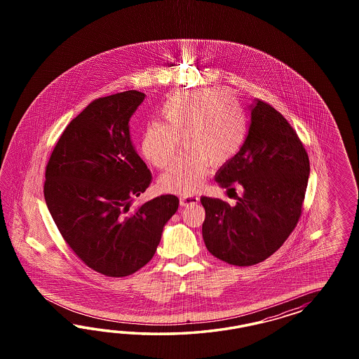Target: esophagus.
<instances>
[{
    "mask_svg": "<svg viewBox=\"0 0 359 359\" xmlns=\"http://www.w3.org/2000/svg\"><path fill=\"white\" fill-rule=\"evenodd\" d=\"M197 201H198V196H180V205H182V207H188V205H192V204H197Z\"/></svg>",
    "mask_w": 359,
    "mask_h": 359,
    "instance_id": "34e87169",
    "label": "esophagus"
}]
</instances>
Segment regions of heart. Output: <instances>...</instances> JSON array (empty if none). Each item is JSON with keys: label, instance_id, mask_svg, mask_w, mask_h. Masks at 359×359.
<instances>
[{"label": "heart", "instance_id": "b5f03b06", "mask_svg": "<svg viewBox=\"0 0 359 359\" xmlns=\"http://www.w3.org/2000/svg\"><path fill=\"white\" fill-rule=\"evenodd\" d=\"M161 122L147 125L142 152L156 168H165L182 141L184 154L161 177V187L174 194H192L203 184L209 163L218 167L238 154L248 120L238 100L209 88L177 93L159 110Z\"/></svg>", "mask_w": 359, "mask_h": 359}]
</instances>
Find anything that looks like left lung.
Segmentation results:
<instances>
[{"instance_id": "1", "label": "left lung", "mask_w": 359, "mask_h": 359, "mask_svg": "<svg viewBox=\"0 0 359 359\" xmlns=\"http://www.w3.org/2000/svg\"><path fill=\"white\" fill-rule=\"evenodd\" d=\"M309 158L294 128L257 98L238 154L216 175L219 187L243 194L234 207L203 196V238L208 251L233 266L267 259L296 228L304 203Z\"/></svg>"}]
</instances>
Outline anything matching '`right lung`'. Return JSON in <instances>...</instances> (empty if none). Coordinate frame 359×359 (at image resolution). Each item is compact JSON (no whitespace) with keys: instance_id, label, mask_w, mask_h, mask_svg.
Wrapping results in <instances>:
<instances>
[{"instance_id":"add662e5","label":"right lung","mask_w":359,"mask_h":359,"mask_svg":"<svg viewBox=\"0 0 359 359\" xmlns=\"http://www.w3.org/2000/svg\"><path fill=\"white\" fill-rule=\"evenodd\" d=\"M143 100L138 90L93 100L68 123L46 165L44 200L62 237L89 269L110 278L151 261L179 207L176 196L162 195L130 210L152 179L129 131Z\"/></svg>"}]
</instances>
